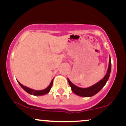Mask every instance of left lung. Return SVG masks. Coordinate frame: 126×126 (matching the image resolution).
Instances as JSON below:
<instances>
[{
  "label": "left lung",
  "instance_id": "left-lung-1",
  "mask_svg": "<svg viewBox=\"0 0 126 126\" xmlns=\"http://www.w3.org/2000/svg\"><path fill=\"white\" fill-rule=\"evenodd\" d=\"M111 69V57L110 56L109 59V64H108V67L107 69V72L106 75L105 76L99 80V82L95 83L92 86H89L88 88H80L76 85L73 84L72 82L69 80L67 78L68 82H69V85L71 87L72 91L73 93L75 94L76 95H78L80 96H83V97H91V96H94L95 94L98 93L101 90L102 88L105 86L107 82L108 81V79H109L110 75Z\"/></svg>",
  "mask_w": 126,
  "mask_h": 126
}]
</instances>
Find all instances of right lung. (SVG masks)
Wrapping results in <instances>:
<instances>
[{
	"mask_svg": "<svg viewBox=\"0 0 126 126\" xmlns=\"http://www.w3.org/2000/svg\"><path fill=\"white\" fill-rule=\"evenodd\" d=\"M53 80L54 79H52L51 82H50V85H48V87H47L46 89H43V90H40V91H37V90H34V89H31V88L27 87V86H24L23 85H22L18 81V83L20 85V86L23 89H24L27 93L30 94L31 95H35V96H41V95H44L48 94L49 92H50V89H51V88L52 87V85H53Z\"/></svg>",
	"mask_w": 126,
	"mask_h": 126,
	"instance_id": "add662e5",
	"label": "right lung"
}]
</instances>
